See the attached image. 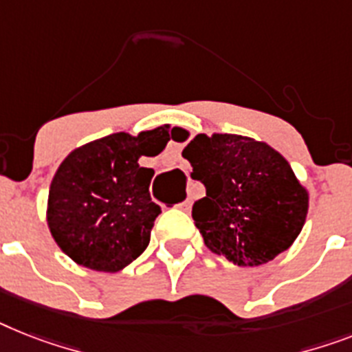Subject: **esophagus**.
Listing matches in <instances>:
<instances>
[{
    "mask_svg": "<svg viewBox=\"0 0 352 352\" xmlns=\"http://www.w3.org/2000/svg\"><path fill=\"white\" fill-rule=\"evenodd\" d=\"M190 205H192V203H190V199H185V201L179 203L178 208H179V210H183V212H188V210H190Z\"/></svg>",
    "mask_w": 352,
    "mask_h": 352,
    "instance_id": "obj_1",
    "label": "esophagus"
}]
</instances>
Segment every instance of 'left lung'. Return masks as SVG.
I'll use <instances>...</instances> for the list:
<instances>
[{
    "mask_svg": "<svg viewBox=\"0 0 352 352\" xmlns=\"http://www.w3.org/2000/svg\"><path fill=\"white\" fill-rule=\"evenodd\" d=\"M182 155L207 188L192 219L210 252L237 266H261L293 245L307 192L277 151L239 135H197Z\"/></svg>",
    "mask_w": 352,
    "mask_h": 352,
    "instance_id": "obj_1",
    "label": "left lung"
}]
</instances>
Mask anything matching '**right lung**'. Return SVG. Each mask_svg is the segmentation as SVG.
I'll list each match as a JSON object with an SVG mask.
<instances>
[{"label": "right lung", "instance_id": "add662e5", "mask_svg": "<svg viewBox=\"0 0 352 352\" xmlns=\"http://www.w3.org/2000/svg\"><path fill=\"white\" fill-rule=\"evenodd\" d=\"M162 133L167 131L115 133L78 147L60 164L46 217L69 259L113 274L144 254L162 208L149 194L155 170L140 167L138 158L164 151L169 138Z\"/></svg>", "mask_w": 352, "mask_h": 352}]
</instances>
